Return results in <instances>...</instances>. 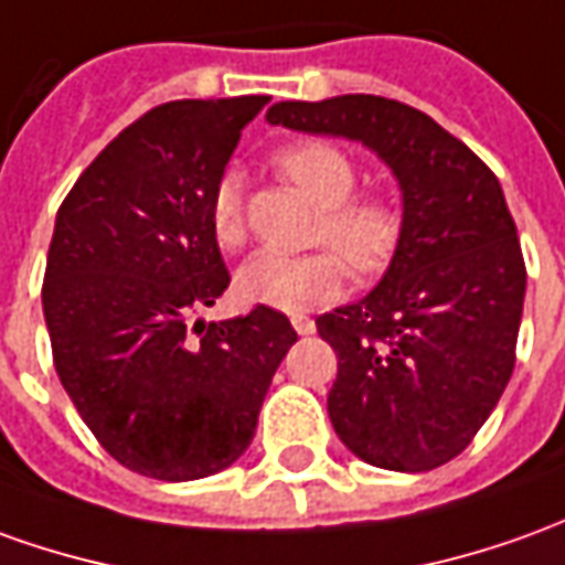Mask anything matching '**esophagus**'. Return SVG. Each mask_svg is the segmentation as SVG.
<instances>
[{"label": "esophagus", "mask_w": 565, "mask_h": 565, "mask_svg": "<svg viewBox=\"0 0 565 565\" xmlns=\"http://www.w3.org/2000/svg\"><path fill=\"white\" fill-rule=\"evenodd\" d=\"M291 326H295V332H298V334H313V332H317V322L310 320V317H291Z\"/></svg>", "instance_id": "1"}]
</instances>
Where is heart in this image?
I'll list each match as a JSON object with an SVG mask.
<instances>
[{
    "label": "heart",
    "mask_w": 565,
    "mask_h": 565,
    "mask_svg": "<svg viewBox=\"0 0 565 565\" xmlns=\"http://www.w3.org/2000/svg\"><path fill=\"white\" fill-rule=\"evenodd\" d=\"M282 178L322 209L317 239L339 248H322L310 255L258 252L236 270V295L245 305L270 307L282 313H305L332 301L348 282V264L360 274L384 267L399 236V217L387 200L353 196L356 166L344 150L326 141L295 143L276 157ZM209 221L217 245L236 248L245 239L243 190L227 174L212 193ZM349 260L344 262L343 258Z\"/></svg>",
    "instance_id": "1"
}]
</instances>
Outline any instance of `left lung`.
<instances>
[{
  "label": "left lung",
  "instance_id": "1",
  "mask_svg": "<svg viewBox=\"0 0 565 565\" xmlns=\"http://www.w3.org/2000/svg\"><path fill=\"white\" fill-rule=\"evenodd\" d=\"M267 122L360 141L403 193L379 286L317 320L338 353L334 434L384 470L452 461L504 394L523 320L526 264L498 178L427 113L387 97L279 100Z\"/></svg>",
  "mask_w": 565,
  "mask_h": 565
}]
</instances>
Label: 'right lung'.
<instances>
[{"label":"right lung","instance_id":"add662e5","mask_svg":"<svg viewBox=\"0 0 565 565\" xmlns=\"http://www.w3.org/2000/svg\"><path fill=\"white\" fill-rule=\"evenodd\" d=\"M267 95L171 100L113 138L54 217L42 310L57 379L107 452L186 483L248 449L286 313L205 322L231 274L209 205Z\"/></svg>","mask_w":565,"mask_h":565}]
</instances>
